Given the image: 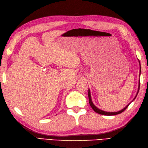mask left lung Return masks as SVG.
<instances>
[{
    "mask_svg": "<svg viewBox=\"0 0 148 148\" xmlns=\"http://www.w3.org/2000/svg\"><path fill=\"white\" fill-rule=\"evenodd\" d=\"M140 72H141V67H140ZM140 82H139V86H138V92H137V93H136V95L134 99V100L135 99L136 96H137V95H138V91H139V90H140ZM88 98H89V103H90V106L91 107V108H92V109H93V110H94L95 112H96L97 113H99V114H103V115H107V116L116 115V114L121 113L123 112L125 110V109H126V108L128 107V106H129V104L127 105L126 107H124L123 109H122L121 110H120V111L117 112H105V111H103V110H100L99 108H97V107L93 104V103H92V100H91V95H90V90H88ZM134 100H133V101H134Z\"/></svg>",
    "mask_w": 148,
    "mask_h": 148,
    "instance_id": "8db88e82",
    "label": "left lung"
}]
</instances>
